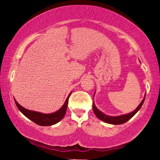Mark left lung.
Wrapping results in <instances>:
<instances>
[{
  "label": "left lung",
  "mask_w": 160,
  "mask_h": 160,
  "mask_svg": "<svg viewBox=\"0 0 160 160\" xmlns=\"http://www.w3.org/2000/svg\"><path fill=\"white\" fill-rule=\"evenodd\" d=\"M144 99H145V97L142 100V102H141L140 104L138 106L137 108L135 110V111L131 112V113H127V114L118 116V117H111V116L105 115L104 113H102V112H101L98 109V108L95 107L94 102H93V104H92V109H93V111H94V113L95 114V116L98 117L99 120L104 121V122H107V123H109V124L120 125V124L125 123V122H127L128 120H130V119H131L132 117L133 116L135 115V113H136L137 112L139 111V110H140V108H141V106H142L143 103H144Z\"/></svg>",
  "instance_id": "obj_1"
}]
</instances>
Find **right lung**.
Masks as SVG:
<instances>
[{
    "label": "right lung",
    "mask_w": 160,
    "mask_h": 160,
    "mask_svg": "<svg viewBox=\"0 0 160 160\" xmlns=\"http://www.w3.org/2000/svg\"><path fill=\"white\" fill-rule=\"evenodd\" d=\"M71 93H70L68 96V98L66 99L63 106H62L58 111H57L56 112L52 113H47H47H40V112L29 111V110L25 109V108L22 107L16 100L15 103L16 104V106H17L18 109H19L25 117H28L29 120H31L34 122H35L36 124L43 126H52V125L57 123V122H58L60 120H62V119H63L64 116H65L66 113V111H67L68 98Z\"/></svg>",
    "instance_id": "obj_1"
}]
</instances>
